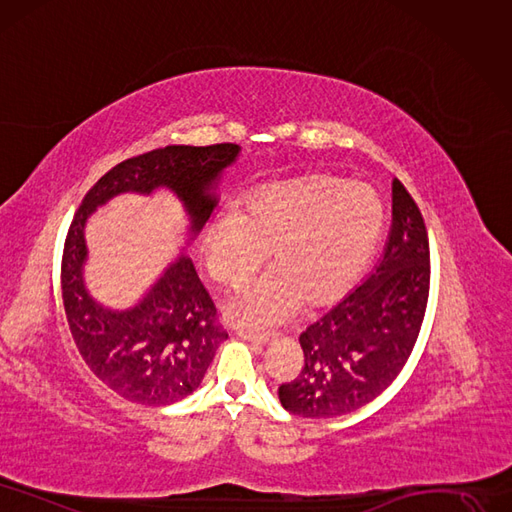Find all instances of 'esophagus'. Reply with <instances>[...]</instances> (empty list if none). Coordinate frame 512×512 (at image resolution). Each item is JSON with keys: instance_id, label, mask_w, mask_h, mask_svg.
I'll return each mask as SVG.
<instances>
[{"instance_id": "esophagus-1", "label": "esophagus", "mask_w": 512, "mask_h": 512, "mask_svg": "<svg viewBox=\"0 0 512 512\" xmlns=\"http://www.w3.org/2000/svg\"><path fill=\"white\" fill-rule=\"evenodd\" d=\"M240 339H246V342H253V344H266L270 335L268 333H261V331H251V329H240L238 331Z\"/></svg>"}]
</instances>
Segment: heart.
I'll use <instances>...</instances> for the list:
<instances>
[{
  "label": "heart",
  "mask_w": 512,
  "mask_h": 512,
  "mask_svg": "<svg viewBox=\"0 0 512 512\" xmlns=\"http://www.w3.org/2000/svg\"><path fill=\"white\" fill-rule=\"evenodd\" d=\"M386 208L373 187L337 175L261 185L238 208H221L202 236L206 270L236 287L270 251L272 270L225 304L236 325L268 327L299 306L337 304L361 278L382 238Z\"/></svg>",
  "instance_id": "heart-1"
}]
</instances>
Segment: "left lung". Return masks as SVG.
<instances>
[{
	"label": "left lung",
	"instance_id": "obj_1",
	"mask_svg": "<svg viewBox=\"0 0 512 512\" xmlns=\"http://www.w3.org/2000/svg\"><path fill=\"white\" fill-rule=\"evenodd\" d=\"M428 291L424 217L394 179L384 255L361 287L299 335L304 365L295 380L278 388L282 407L301 418H337L380 396L418 342Z\"/></svg>",
	"mask_w": 512,
	"mask_h": 512
}]
</instances>
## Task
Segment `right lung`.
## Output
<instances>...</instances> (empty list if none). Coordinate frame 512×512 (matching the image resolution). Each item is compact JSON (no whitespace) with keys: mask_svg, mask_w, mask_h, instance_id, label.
Returning <instances> with one entry per match:
<instances>
[{"mask_svg":"<svg viewBox=\"0 0 512 512\" xmlns=\"http://www.w3.org/2000/svg\"><path fill=\"white\" fill-rule=\"evenodd\" d=\"M238 151L234 143L151 149L113 166L88 189L73 215L61 261L69 331L88 369L126 401L158 407L185 399L200 386L227 331L219 325L192 259L185 255L164 272L139 306L126 312L99 306L82 280L84 223L94 208L122 192L151 194L156 187H168L185 204L192 234H198L217 202L208 189Z\"/></svg>","mask_w":512,"mask_h":512,"instance_id":"add662e5","label":"right lung"}]
</instances>
